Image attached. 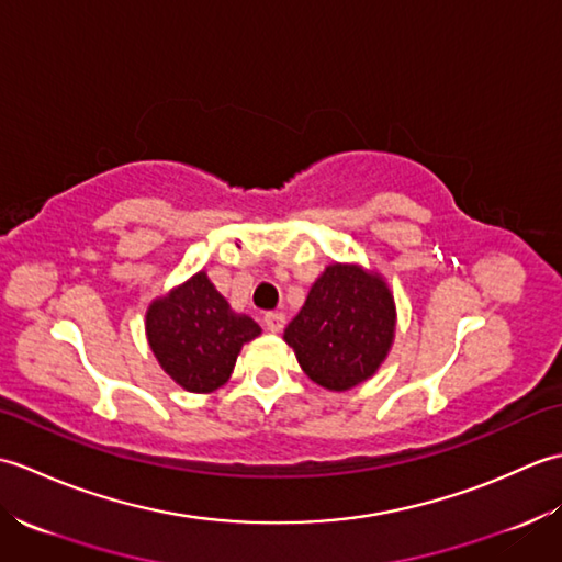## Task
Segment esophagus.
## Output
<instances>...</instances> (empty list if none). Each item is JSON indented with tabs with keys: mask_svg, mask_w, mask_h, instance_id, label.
<instances>
[{
	"mask_svg": "<svg viewBox=\"0 0 562 562\" xmlns=\"http://www.w3.org/2000/svg\"><path fill=\"white\" fill-rule=\"evenodd\" d=\"M262 324H266V328L270 333H280L284 328V314L280 312H268L266 316H262Z\"/></svg>",
	"mask_w": 562,
	"mask_h": 562,
	"instance_id": "1",
	"label": "esophagus"
}]
</instances>
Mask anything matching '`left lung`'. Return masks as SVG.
I'll list each match as a JSON object with an SVG mask.
<instances>
[{
	"mask_svg": "<svg viewBox=\"0 0 562 562\" xmlns=\"http://www.w3.org/2000/svg\"><path fill=\"white\" fill-rule=\"evenodd\" d=\"M396 336V304L379 272L333 262L284 328L304 374L328 391H348L376 374Z\"/></svg>",
	"mask_w": 562,
	"mask_h": 562,
	"instance_id": "1",
	"label": "left lung"
}]
</instances>
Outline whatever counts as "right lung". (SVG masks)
I'll return each mask as SVG.
<instances>
[{
	"instance_id": "obj_1",
	"label": "right lung",
	"mask_w": 562,
	"mask_h": 562,
	"mask_svg": "<svg viewBox=\"0 0 562 562\" xmlns=\"http://www.w3.org/2000/svg\"><path fill=\"white\" fill-rule=\"evenodd\" d=\"M145 328L164 372L190 393L226 384L238 352L260 336L256 321L232 312L202 270L149 304Z\"/></svg>"
}]
</instances>
